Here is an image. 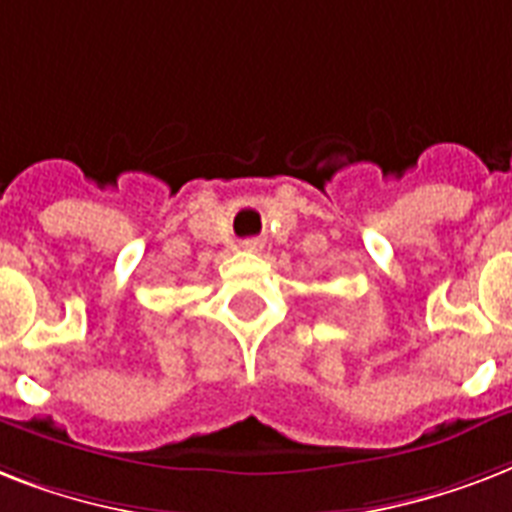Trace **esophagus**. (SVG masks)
Wrapping results in <instances>:
<instances>
[{
	"label": "esophagus",
	"instance_id": "1",
	"mask_svg": "<svg viewBox=\"0 0 512 512\" xmlns=\"http://www.w3.org/2000/svg\"><path fill=\"white\" fill-rule=\"evenodd\" d=\"M241 249H244V252H260V249H263V241H257V239L241 241Z\"/></svg>",
	"mask_w": 512,
	"mask_h": 512
}]
</instances>
